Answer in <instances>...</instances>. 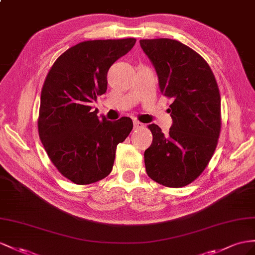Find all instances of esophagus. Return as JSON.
<instances>
[{
  "label": "esophagus",
  "instance_id": "esophagus-1",
  "mask_svg": "<svg viewBox=\"0 0 255 255\" xmlns=\"http://www.w3.org/2000/svg\"><path fill=\"white\" fill-rule=\"evenodd\" d=\"M144 127V124H142L141 122H139V121H134L133 122V128L134 129H141V128H143Z\"/></svg>",
  "mask_w": 255,
  "mask_h": 255
}]
</instances>
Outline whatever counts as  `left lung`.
I'll return each instance as SVG.
<instances>
[{
    "mask_svg": "<svg viewBox=\"0 0 255 255\" xmlns=\"http://www.w3.org/2000/svg\"><path fill=\"white\" fill-rule=\"evenodd\" d=\"M140 46L154 65L160 93L172 99L169 133L148 125L153 142L144 152L146 173L165 186H185L205 170L218 144V84L204 58L179 41L140 40Z\"/></svg>",
    "mask_w": 255,
    "mask_h": 255,
    "instance_id": "8db88e82",
    "label": "left lung"
}]
</instances>
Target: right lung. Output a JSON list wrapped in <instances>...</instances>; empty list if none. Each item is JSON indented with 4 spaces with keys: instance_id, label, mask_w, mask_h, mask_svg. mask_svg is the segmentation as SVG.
Segmentation results:
<instances>
[{
    "instance_id": "1",
    "label": "right lung",
    "mask_w": 255,
    "mask_h": 255,
    "mask_svg": "<svg viewBox=\"0 0 255 255\" xmlns=\"http://www.w3.org/2000/svg\"><path fill=\"white\" fill-rule=\"evenodd\" d=\"M135 38L95 40L69 48L49 70L41 94L38 133L48 157L75 184H90L112 171L119 143L132 129L124 116L111 122L94 110L108 88L107 75Z\"/></svg>"
}]
</instances>
